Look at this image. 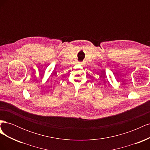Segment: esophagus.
Instances as JSON below:
<instances>
[{"mask_svg": "<svg viewBox=\"0 0 150 150\" xmlns=\"http://www.w3.org/2000/svg\"><path fill=\"white\" fill-rule=\"evenodd\" d=\"M78 64H79V65H83V62H78Z\"/></svg>", "mask_w": 150, "mask_h": 150, "instance_id": "esophagus-1", "label": "esophagus"}]
</instances>
